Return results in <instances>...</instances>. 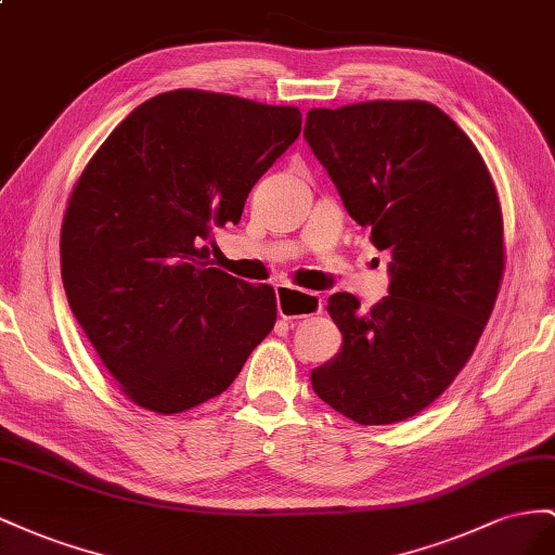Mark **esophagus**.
Instances as JSON below:
<instances>
[{"label": "esophagus", "instance_id": "esophagus-1", "mask_svg": "<svg viewBox=\"0 0 555 555\" xmlns=\"http://www.w3.org/2000/svg\"><path fill=\"white\" fill-rule=\"evenodd\" d=\"M276 305L279 315L286 321L309 319L323 311V297L311 291H299L293 286H276Z\"/></svg>", "mask_w": 555, "mask_h": 555}]
</instances>
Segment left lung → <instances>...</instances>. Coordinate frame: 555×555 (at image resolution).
Returning <instances> with one entry per match:
<instances>
[{
    "mask_svg": "<svg viewBox=\"0 0 555 555\" xmlns=\"http://www.w3.org/2000/svg\"><path fill=\"white\" fill-rule=\"evenodd\" d=\"M305 137L346 211L390 250V295L362 313L335 293L344 346L311 372L319 398L360 425L416 416L465 367L504 276L498 188L481 153L430 102L311 108Z\"/></svg>",
    "mask_w": 555,
    "mask_h": 555,
    "instance_id": "obj_1",
    "label": "left lung"
}]
</instances>
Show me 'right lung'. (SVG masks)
I'll return each mask as SVG.
<instances>
[{
  "mask_svg": "<svg viewBox=\"0 0 555 555\" xmlns=\"http://www.w3.org/2000/svg\"><path fill=\"white\" fill-rule=\"evenodd\" d=\"M297 106L181 88L139 104L74 183L60 230L78 325L137 406L181 414L228 390L276 323L272 286L209 260L250 188L299 137Z\"/></svg>",
  "mask_w": 555,
  "mask_h": 555,
  "instance_id": "right-lung-1",
  "label": "right lung"
}]
</instances>
